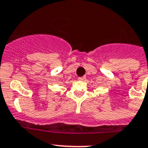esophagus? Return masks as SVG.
I'll return each instance as SVG.
<instances>
[{
	"instance_id": "1",
	"label": "esophagus",
	"mask_w": 148,
	"mask_h": 148,
	"mask_svg": "<svg viewBox=\"0 0 148 148\" xmlns=\"http://www.w3.org/2000/svg\"><path fill=\"white\" fill-rule=\"evenodd\" d=\"M78 79H79V81H85V79H86V77H79V78H78Z\"/></svg>"
}]
</instances>
